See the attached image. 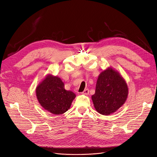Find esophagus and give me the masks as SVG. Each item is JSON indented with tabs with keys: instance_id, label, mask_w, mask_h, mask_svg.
Wrapping results in <instances>:
<instances>
[{
	"instance_id": "esophagus-1",
	"label": "esophagus",
	"mask_w": 157,
	"mask_h": 157,
	"mask_svg": "<svg viewBox=\"0 0 157 157\" xmlns=\"http://www.w3.org/2000/svg\"><path fill=\"white\" fill-rule=\"evenodd\" d=\"M82 94H85V95H88L89 93V89H86L84 90V91L82 93Z\"/></svg>"
}]
</instances>
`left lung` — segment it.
Masks as SVG:
<instances>
[{"label":"left lung","instance_id":"obj_1","mask_svg":"<svg viewBox=\"0 0 157 157\" xmlns=\"http://www.w3.org/2000/svg\"><path fill=\"white\" fill-rule=\"evenodd\" d=\"M126 81L111 68L103 71L97 79L92 100L97 111L102 115L114 113L123 105L128 97Z\"/></svg>","mask_w":157,"mask_h":157}]
</instances>
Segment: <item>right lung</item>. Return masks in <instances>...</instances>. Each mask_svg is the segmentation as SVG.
Returning a JSON list of instances; mask_svg holds the SVG:
<instances>
[{
    "mask_svg": "<svg viewBox=\"0 0 157 157\" xmlns=\"http://www.w3.org/2000/svg\"><path fill=\"white\" fill-rule=\"evenodd\" d=\"M36 95L41 105L55 115L68 111L76 97L74 93L65 90L60 78L50 75L37 86Z\"/></svg>",
    "mask_w": 157,
    "mask_h": 157,
    "instance_id": "right-lung-1",
    "label": "right lung"
}]
</instances>
